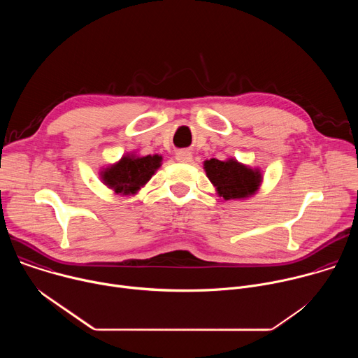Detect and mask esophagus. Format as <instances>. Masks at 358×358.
Wrapping results in <instances>:
<instances>
[{"label": "esophagus", "mask_w": 358, "mask_h": 358, "mask_svg": "<svg viewBox=\"0 0 358 358\" xmlns=\"http://www.w3.org/2000/svg\"><path fill=\"white\" fill-rule=\"evenodd\" d=\"M176 159L180 163L188 164V163L192 162V152L189 150H180V151L176 152Z\"/></svg>", "instance_id": "34e87169"}]
</instances>
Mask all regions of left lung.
I'll list each match as a JSON object with an SVG mask.
<instances>
[{"label": "left lung", "mask_w": 358, "mask_h": 358, "mask_svg": "<svg viewBox=\"0 0 358 358\" xmlns=\"http://www.w3.org/2000/svg\"><path fill=\"white\" fill-rule=\"evenodd\" d=\"M203 170L218 196L228 199H246L258 192L264 176L259 169H252L239 163L236 159L224 162L211 159L203 162Z\"/></svg>", "instance_id": "obj_1"}]
</instances>
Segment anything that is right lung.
Wrapping results in <instances>:
<instances>
[{
    "instance_id": "1",
    "label": "right lung",
    "mask_w": 358,
    "mask_h": 358,
    "mask_svg": "<svg viewBox=\"0 0 358 358\" xmlns=\"http://www.w3.org/2000/svg\"><path fill=\"white\" fill-rule=\"evenodd\" d=\"M162 160L159 155L138 156L127 152L119 162L101 167L99 177L115 194L136 195L160 169Z\"/></svg>"
}]
</instances>
